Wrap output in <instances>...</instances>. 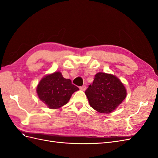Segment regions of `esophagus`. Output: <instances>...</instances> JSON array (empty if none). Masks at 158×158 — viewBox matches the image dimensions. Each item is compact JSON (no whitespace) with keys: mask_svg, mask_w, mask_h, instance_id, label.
I'll return each mask as SVG.
<instances>
[{"mask_svg":"<svg viewBox=\"0 0 158 158\" xmlns=\"http://www.w3.org/2000/svg\"><path fill=\"white\" fill-rule=\"evenodd\" d=\"M80 89L82 91H85V89H86V86H85V85H83V86H81L80 88Z\"/></svg>","mask_w":158,"mask_h":158,"instance_id":"esophagus-1","label":"esophagus"}]
</instances>
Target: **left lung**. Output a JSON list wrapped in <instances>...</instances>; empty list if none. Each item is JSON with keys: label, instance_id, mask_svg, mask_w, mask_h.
Wrapping results in <instances>:
<instances>
[{"label": "left lung", "instance_id": "left-lung-1", "mask_svg": "<svg viewBox=\"0 0 158 158\" xmlns=\"http://www.w3.org/2000/svg\"><path fill=\"white\" fill-rule=\"evenodd\" d=\"M85 94L93 109L99 113H110L125 99L127 90L115 76L98 73Z\"/></svg>", "mask_w": 158, "mask_h": 158}]
</instances>
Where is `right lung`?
<instances>
[{
    "label": "right lung",
    "instance_id": "add662e5",
    "mask_svg": "<svg viewBox=\"0 0 158 158\" xmlns=\"http://www.w3.org/2000/svg\"><path fill=\"white\" fill-rule=\"evenodd\" d=\"M79 88L70 79L63 78L60 72L43 78L37 87L38 97L49 109H59L69 101L73 94Z\"/></svg>",
    "mask_w": 158,
    "mask_h": 158
}]
</instances>
